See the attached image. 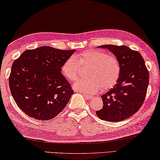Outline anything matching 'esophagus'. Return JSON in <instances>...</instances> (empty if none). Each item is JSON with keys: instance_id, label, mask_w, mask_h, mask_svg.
Masks as SVG:
<instances>
[{"instance_id": "obj_1", "label": "esophagus", "mask_w": 160, "mask_h": 160, "mask_svg": "<svg viewBox=\"0 0 160 160\" xmlns=\"http://www.w3.org/2000/svg\"><path fill=\"white\" fill-rule=\"evenodd\" d=\"M83 97H84V98H86V99H91V98H92V96L87 95V94H83Z\"/></svg>"}]
</instances>
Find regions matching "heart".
<instances>
[{
  "mask_svg": "<svg viewBox=\"0 0 160 160\" xmlns=\"http://www.w3.org/2000/svg\"><path fill=\"white\" fill-rule=\"evenodd\" d=\"M79 64L89 66L86 77L88 79L78 80L74 88L84 93L94 94L101 90L105 91L115 86L120 78L121 66L116 56L102 50H86L75 56H70L62 66L63 76L71 81L79 78Z\"/></svg>",
  "mask_w": 160,
  "mask_h": 160,
  "instance_id": "obj_1",
  "label": "heart"
}]
</instances>
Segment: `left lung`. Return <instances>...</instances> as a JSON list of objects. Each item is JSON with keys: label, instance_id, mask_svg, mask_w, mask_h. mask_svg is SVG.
I'll list each match as a JSON object with an SVG mask.
<instances>
[{"label": "left lung", "instance_id": "8db88e82", "mask_svg": "<svg viewBox=\"0 0 160 160\" xmlns=\"http://www.w3.org/2000/svg\"><path fill=\"white\" fill-rule=\"evenodd\" d=\"M113 52L121 66L118 82L102 95V108L97 111L99 118L119 122L129 118L140 109L144 101L149 82V74L140 53L126 46L102 45Z\"/></svg>", "mask_w": 160, "mask_h": 160}]
</instances>
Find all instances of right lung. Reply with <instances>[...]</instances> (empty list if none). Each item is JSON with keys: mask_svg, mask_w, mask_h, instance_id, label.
<instances>
[{"mask_svg": "<svg viewBox=\"0 0 160 160\" xmlns=\"http://www.w3.org/2000/svg\"><path fill=\"white\" fill-rule=\"evenodd\" d=\"M75 50L42 47L27 50L13 62L9 89L18 108L37 120L58 116L74 92L62 74V66Z\"/></svg>", "mask_w": 160, "mask_h": 160, "instance_id": "obj_1", "label": "right lung"}]
</instances>
